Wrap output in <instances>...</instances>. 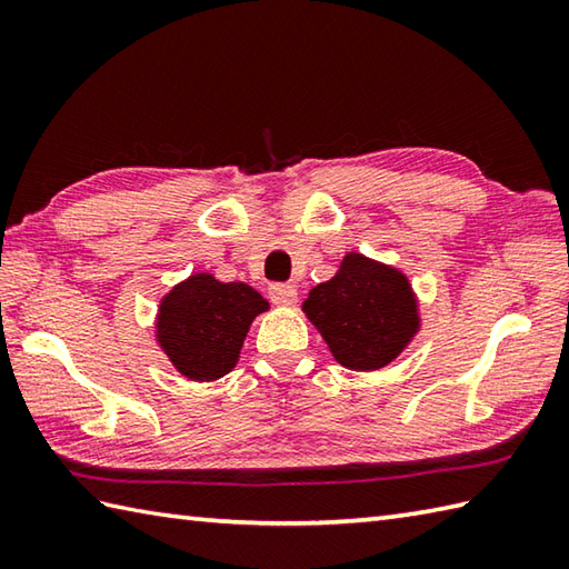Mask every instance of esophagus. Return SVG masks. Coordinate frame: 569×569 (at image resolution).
I'll use <instances>...</instances> for the list:
<instances>
[{
    "instance_id": "esophagus-1",
    "label": "esophagus",
    "mask_w": 569,
    "mask_h": 569,
    "mask_svg": "<svg viewBox=\"0 0 569 569\" xmlns=\"http://www.w3.org/2000/svg\"><path fill=\"white\" fill-rule=\"evenodd\" d=\"M269 298L276 306H293L298 300V291L291 283H273L269 286Z\"/></svg>"
}]
</instances>
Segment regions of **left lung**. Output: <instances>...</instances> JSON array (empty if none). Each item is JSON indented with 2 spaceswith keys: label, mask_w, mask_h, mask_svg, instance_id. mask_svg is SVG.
<instances>
[{
  "label": "left lung",
  "mask_w": 569,
  "mask_h": 569,
  "mask_svg": "<svg viewBox=\"0 0 569 569\" xmlns=\"http://www.w3.org/2000/svg\"><path fill=\"white\" fill-rule=\"evenodd\" d=\"M303 310L335 359L357 371L389 365L418 330L406 276L361 253H347L335 278L312 288Z\"/></svg>",
  "instance_id": "1"
}]
</instances>
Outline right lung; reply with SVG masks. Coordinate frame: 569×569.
I'll return each instance as SVG.
<instances>
[{
  "instance_id": "add662e5",
  "label": "right lung",
  "mask_w": 569,
  "mask_h": 569,
  "mask_svg": "<svg viewBox=\"0 0 569 569\" xmlns=\"http://www.w3.org/2000/svg\"><path fill=\"white\" fill-rule=\"evenodd\" d=\"M269 308L247 283H220L196 273L163 298L159 342L173 367L192 381L232 371L251 320Z\"/></svg>"
}]
</instances>
